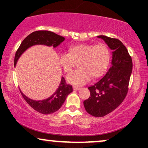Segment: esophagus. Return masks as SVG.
<instances>
[{
	"instance_id": "1",
	"label": "esophagus",
	"mask_w": 148,
	"mask_h": 148,
	"mask_svg": "<svg viewBox=\"0 0 148 148\" xmlns=\"http://www.w3.org/2000/svg\"><path fill=\"white\" fill-rule=\"evenodd\" d=\"M73 89L75 90H79L81 89V88H79V87H75V86H74V87H73Z\"/></svg>"
}]
</instances>
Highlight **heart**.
Masks as SVG:
<instances>
[{
  "label": "heart",
  "mask_w": 148,
  "mask_h": 148,
  "mask_svg": "<svg viewBox=\"0 0 148 148\" xmlns=\"http://www.w3.org/2000/svg\"><path fill=\"white\" fill-rule=\"evenodd\" d=\"M111 53L105 44H79L69 47L68 53H61L58 56L59 64L65 72H70L74 62L79 60V69L67 76L69 84L81 86L91 77L97 78L104 74L110 63Z\"/></svg>",
  "instance_id": "heart-1"
}]
</instances>
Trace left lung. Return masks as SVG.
I'll return each mask as SVG.
<instances>
[{"label": "left lung", "instance_id": "left-lung-1", "mask_svg": "<svg viewBox=\"0 0 148 148\" xmlns=\"http://www.w3.org/2000/svg\"><path fill=\"white\" fill-rule=\"evenodd\" d=\"M112 52L111 66L95 84L88 88L90 96L84 101L85 109L95 117H103L120 105L128 92L132 72V58L123 42L118 39L99 35Z\"/></svg>", "mask_w": 148, "mask_h": 148}]
</instances>
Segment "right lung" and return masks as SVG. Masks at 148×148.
Segmentation results:
<instances>
[{
    "label": "right lung",
    "instance_id": "right-lung-1",
    "mask_svg": "<svg viewBox=\"0 0 148 148\" xmlns=\"http://www.w3.org/2000/svg\"><path fill=\"white\" fill-rule=\"evenodd\" d=\"M64 40V37L48 30H37L28 35L18 47L14 57V66L22 54L30 47L35 45H45L56 48ZM73 91L72 86L67 84L64 77L61 78L60 84L55 92L47 99L33 100L28 98L21 91L23 99L34 110L42 114H51L57 111L65 101L69 93Z\"/></svg>",
    "mask_w": 148,
    "mask_h": 148
}]
</instances>
